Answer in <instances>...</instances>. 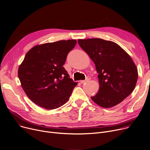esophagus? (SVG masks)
Wrapping results in <instances>:
<instances>
[{"label": "esophagus", "instance_id": "esophagus-1", "mask_svg": "<svg viewBox=\"0 0 150 150\" xmlns=\"http://www.w3.org/2000/svg\"><path fill=\"white\" fill-rule=\"evenodd\" d=\"M90 79H91V76H88L87 78H86V80H81L80 81H79V82H80L81 83H86V82H87L88 81H89L90 80Z\"/></svg>", "mask_w": 150, "mask_h": 150}]
</instances>
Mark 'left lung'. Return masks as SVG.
<instances>
[{"instance_id": "1", "label": "left lung", "mask_w": 150, "mask_h": 150, "mask_svg": "<svg viewBox=\"0 0 150 150\" xmlns=\"http://www.w3.org/2000/svg\"><path fill=\"white\" fill-rule=\"evenodd\" d=\"M79 45L89 55L99 74L98 93L92 100L103 108L114 107L130 95L135 88L138 73L133 59L112 41L101 38L79 39Z\"/></svg>"}]
</instances>
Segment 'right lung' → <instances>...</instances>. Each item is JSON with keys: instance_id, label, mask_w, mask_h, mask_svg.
Listing matches in <instances>:
<instances>
[{"instance_id": "add662e5", "label": "right lung", "mask_w": 150, "mask_h": 150, "mask_svg": "<svg viewBox=\"0 0 150 150\" xmlns=\"http://www.w3.org/2000/svg\"><path fill=\"white\" fill-rule=\"evenodd\" d=\"M75 40L37 45L26 54L18 76L28 97L37 105L52 110L64 105L78 83L63 66Z\"/></svg>"}]
</instances>
